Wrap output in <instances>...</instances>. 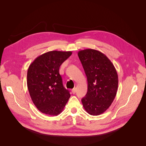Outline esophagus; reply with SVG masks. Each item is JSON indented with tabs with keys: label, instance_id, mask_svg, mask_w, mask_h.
<instances>
[{
	"label": "esophagus",
	"instance_id": "1",
	"mask_svg": "<svg viewBox=\"0 0 146 146\" xmlns=\"http://www.w3.org/2000/svg\"><path fill=\"white\" fill-rule=\"evenodd\" d=\"M76 88H73V89L72 90V94H75V93H76Z\"/></svg>",
	"mask_w": 146,
	"mask_h": 146
}]
</instances>
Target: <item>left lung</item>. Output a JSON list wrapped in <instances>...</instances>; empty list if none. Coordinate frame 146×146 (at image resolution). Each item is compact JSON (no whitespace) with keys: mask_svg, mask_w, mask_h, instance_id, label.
<instances>
[{"mask_svg":"<svg viewBox=\"0 0 146 146\" xmlns=\"http://www.w3.org/2000/svg\"><path fill=\"white\" fill-rule=\"evenodd\" d=\"M88 81V92L82 99L86 111L92 116L104 113L116 96L118 76L111 61L103 53L87 48L78 52Z\"/></svg>","mask_w":146,"mask_h":146,"instance_id":"obj_1","label":"left lung"}]
</instances>
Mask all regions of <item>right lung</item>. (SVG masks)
Instances as JSON below:
<instances>
[{
  "label": "right lung",
  "mask_w": 146,
  "mask_h": 146,
  "mask_svg": "<svg viewBox=\"0 0 146 146\" xmlns=\"http://www.w3.org/2000/svg\"><path fill=\"white\" fill-rule=\"evenodd\" d=\"M72 55L70 51L53 50L38 56L29 66L27 87L33 104L41 113L57 116L70 98L63 85L60 66Z\"/></svg>",
  "instance_id": "1"
}]
</instances>
